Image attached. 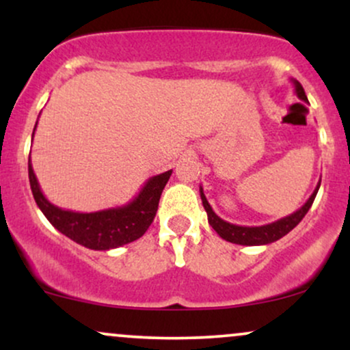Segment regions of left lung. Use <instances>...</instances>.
I'll return each mask as SVG.
<instances>
[{"label": "left lung", "instance_id": "left-lung-1", "mask_svg": "<svg viewBox=\"0 0 350 350\" xmlns=\"http://www.w3.org/2000/svg\"><path fill=\"white\" fill-rule=\"evenodd\" d=\"M291 82L293 85H295V94L298 95V98L303 100V102H308L306 94H304V88L301 87L298 80L291 79ZM319 186H321V180L317 183V186L314 191H312V194L309 196V199L303 204V207L298 208V211L293 212L290 215L283 217V219L275 220V222L267 224V226H260V227L235 226V224H230L227 222V220L220 219V217L214 212V208L211 207L208 200L206 199L202 186L199 187V192H200V199H202V206L207 212L208 224H211L212 228H214L217 234L222 237L224 240H227V242L230 243H237V245H268L271 242H276V240H280L281 237L290 234L293 228L303 220V217L308 214V211L311 208L312 202H314V198L317 191H319Z\"/></svg>", "mask_w": 350, "mask_h": 350}]
</instances>
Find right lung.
<instances>
[{"label": "right lung", "instance_id": "right-lung-1", "mask_svg": "<svg viewBox=\"0 0 350 350\" xmlns=\"http://www.w3.org/2000/svg\"><path fill=\"white\" fill-rule=\"evenodd\" d=\"M36 126H38V122H36ZM27 171H29V184L34 200L46 219L60 234L90 250H111V248L123 247L143 237L154 220L161 192L172 174V170H170L163 174L152 176L144 183L138 196L124 206L103 208L97 212H75L54 206L42 194L33 164H31V154L27 161Z\"/></svg>", "mask_w": 350, "mask_h": 350}]
</instances>
